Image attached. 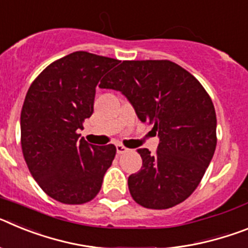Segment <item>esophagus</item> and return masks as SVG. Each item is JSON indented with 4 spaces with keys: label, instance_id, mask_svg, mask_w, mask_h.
Masks as SVG:
<instances>
[{
    "label": "esophagus",
    "instance_id": "obj_1",
    "mask_svg": "<svg viewBox=\"0 0 248 248\" xmlns=\"http://www.w3.org/2000/svg\"><path fill=\"white\" fill-rule=\"evenodd\" d=\"M129 149L128 148H125V146L124 145H122V144H117V153L118 154H124V153H126V151H128Z\"/></svg>",
    "mask_w": 248,
    "mask_h": 248
}]
</instances>
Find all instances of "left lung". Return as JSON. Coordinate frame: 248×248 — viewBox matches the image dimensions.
Segmentation results:
<instances>
[{
  "instance_id": "obj_1",
  "label": "left lung",
  "mask_w": 248,
  "mask_h": 248,
  "mask_svg": "<svg viewBox=\"0 0 248 248\" xmlns=\"http://www.w3.org/2000/svg\"><path fill=\"white\" fill-rule=\"evenodd\" d=\"M122 92L138 118L154 125V155L128 179L131 198L146 209H170L195 191L216 149V113L201 83L171 61H123L99 84Z\"/></svg>"
}]
</instances>
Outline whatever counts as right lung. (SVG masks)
Instances as JSON below:
<instances>
[{"mask_svg": "<svg viewBox=\"0 0 248 248\" xmlns=\"http://www.w3.org/2000/svg\"><path fill=\"white\" fill-rule=\"evenodd\" d=\"M120 61L73 52L50 63L31 84L21 111V145L28 170L54 200H93L117 148L92 145L78 130L93 114L95 87Z\"/></svg>", "mask_w": 248, "mask_h": 248, "instance_id": "add662e5", "label": "right lung"}]
</instances>
